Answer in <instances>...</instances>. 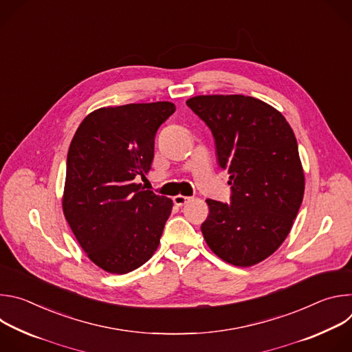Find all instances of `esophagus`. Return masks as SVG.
I'll use <instances>...</instances> for the list:
<instances>
[{
  "label": "esophagus",
  "mask_w": 352,
  "mask_h": 352,
  "mask_svg": "<svg viewBox=\"0 0 352 352\" xmlns=\"http://www.w3.org/2000/svg\"><path fill=\"white\" fill-rule=\"evenodd\" d=\"M190 200V197L188 196H182V195H177L173 197V202L177 205V206H184L185 204H188Z\"/></svg>",
  "instance_id": "obj_1"
}]
</instances>
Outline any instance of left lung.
Here are the masks:
<instances>
[{
    "label": "left lung",
    "instance_id": "obj_1",
    "mask_svg": "<svg viewBox=\"0 0 352 352\" xmlns=\"http://www.w3.org/2000/svg\"><path fill=\"white\" fill-rule=\"evenodd\" d=\"M186 106L212 131L219 164L230 174L231 202L208 199L202 234L234 266H254L284 242L304 199L295 135L281 113L242 94L196 96Z\"/></svg>",
    "mask_w": 352,
    "mask_h": 352
}]
</instances>
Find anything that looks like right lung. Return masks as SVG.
Listing matches in <instances>:
<instances>
[{
    "label": "right lung",
    "instance_id": "1",
    "mask_svg": "<svg viewBox=\"0 0 352 352\" xmlns=\"http://www.w3.org/2000/svg\"><path fill=\"white\" fill-rule=\"evenodd\" d=\"M170 102L103 107L76 129L67 157L65 219L89 259L113 274L146 263L160 243L173 200L135 184L152 168Z\"/></svg>",
    "mask_w": 352,
    "mask_h": 352
}]
</instances>
